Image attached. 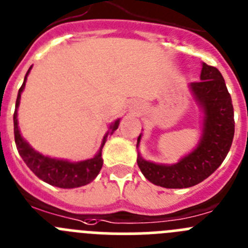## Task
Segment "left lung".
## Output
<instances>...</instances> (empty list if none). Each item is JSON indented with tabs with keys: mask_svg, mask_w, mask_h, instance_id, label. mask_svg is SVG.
Returning <instances> with one entry per match:
<instances>
[{
	"mask_svg": "<svg viewBox=\"0 0 248 248\" xmlns=\"http://www.w3.org/2000/svg\"><path fill=\"white\" fill-rule=\"evenodd\" d=\"M190 90L204 109L203 136L198 147L172 166L156 165L138 157L140 171L151 183L163 188H188L208 178L228 155L235 134L233 107L221 72L203 63L201 81ZM141 135L138 138V144Z\"/></svg>",
	"mask_w": 248,
	"mask_h": 248,
	"instance_id": "left-lung-1",
	"label": "left lung"
}]
</instances>
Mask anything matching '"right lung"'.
Returning a JSON list of instances; mask_svg holds the SVG:
<instances>
[{
  "instance_id": "add662e5",
  "label": "right lung",
  "mask_w": 248,
  "mask_h": 248,
  "mask_svg": "<svg viewBox=\"0 0 248 248\" xmlns=\"http://www.w3.org/2000/svg\"><path fill=\"white\" fill-rule=\"evenodd\" d=\"M31 67H29L26 77H24L23 85L20 86L18 91L17 101H16V110L13 114V124H15V141L17 146L18 152L20 157L23 158L26 165L33 171L36 177H39L44 182L51 186H55L59 188H76L81 186L88 185L90 182L96 178L97 174L101 171L103 166V160H102V147L106 142L108 134H113L117 130L119 125V119L113 123L109 128L108 134L103 138V142L99 152L91 160L81 161V162H69V161L56 160V158H50L46 156H43L39 152L34 151L28 142L22 138L18 129V120H17V108L19 106L20 93L24 90L26 86V79L28 76Z\"/></svg>"
}]
</instances>
